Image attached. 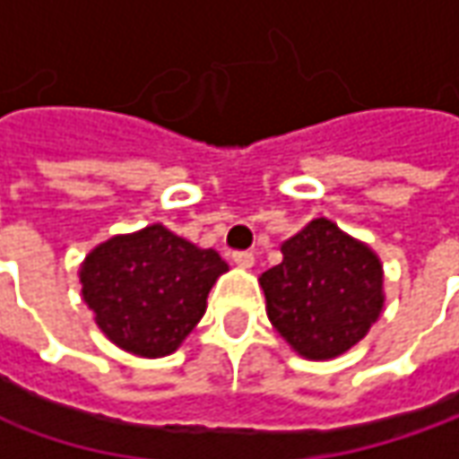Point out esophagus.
Masks as SVG:
<instances>
[{
	"instance_id": "1",
	"label": "esophagus",
	"mask_w": 459,
	"mask_h": 459,
	"mask_svg": "<svg viewBox=\"0 0 459 459\" xmlns=\"http://www.w3.org/2000/svg\"><path fill=\"white\" fill-rule=\"evenodd\" d=\"M232 260L238 263L239 268H253V263H255V255H253L250 250H238V253H232Z\"/></svg>"
}]
</instances>
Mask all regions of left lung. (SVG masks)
I'll list each match as a JSON object with an SVG mask.
<instances>
[{"instance_id": "8db88e82", "label": "left lung", "mask_w": 459, "mask_h": 459, "mask_svg": "<svg viewBox=\"0 0 459 459\" xmlns=\"http://www.w3.org/2000/svg\"><path fill=\"white\" fill-rule=\"evenodd\" d=\"M283 263L260 275L268 316L308 360L342 355L383 308L378 257L329 220H314L283 242Z\"/></svg>"}]
</instances>
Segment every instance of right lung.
Returning <instances> with one entry per match:
<instances>
[{
  "label": "right lung",
  "instance_id": "obj_1",
  "mask_svg": "<svg viewBox=\"0 0 459 459\" xmlns=\"http://www.w3.org/2000/svg\"><path fill=\"white\" fill-rule=\"evenodd\" d=\"M227 263L217 250L151 224L99 245L81 268L83 301L99 329L140 358L173 352L196 326Z\"/></svg>",
  "mask_w": 459,
  "mask_h": 459
}]
</instances>
